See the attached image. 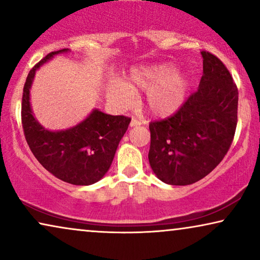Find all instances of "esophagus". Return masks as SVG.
<instances>
[{
	"mask_svg": "<svg viewBox=\"0 0 260 260\" xmlns=\"http://www.w3.org/2000/svg\"><path fill=\"white\" fill-rule=\"evenodd\" d=\"M138 125H141V122L138 119H136V118H133L131 119V122H130V126L131 127H134V126H138Z\"/></svg>",
	"mask_w": 260,
	"mask_h": 260,
	"instance_id": "obj_1",
	"label": "esophagus"
}]
</instances>
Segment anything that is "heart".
<instances>
[{"label":"heart","mask_w":260,"mask_h":260,"mask_svg":"<svg viewBox=\"0 0 260 260\" xmlns=\"http://www.w3.org/2000/svg\"><path fill=\"white\" fill-rule=\"evenodd\" d=\"M189 87L187 73L176 71L173 62H159L134 69L127 83L115 80L108 94L119 104H127L135 97V91H145V111L152 117H168L182 108Z\"/></svg>","instance_id":"1"}]
</instances>
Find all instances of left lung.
I'll return each instance as SVG.
<instances>
[{
  "mask_svg": "<svg viewBox=\"0 0 260 260\" xmlns=\"http://www.w3.org/2000/svg\"><path fill=\"white\" fill-rule=\"evenodd\" d=\"M197 92L172 117L149 124V163L162 182L187 186L208 175L225 157L238 122V88L226 66L202 51Z\"/></svg>",
  "mask_w": 260,
  "mask_h": 260,
  "instance_id": "obj_1",
  "label": "left lung"
}]
</instances>
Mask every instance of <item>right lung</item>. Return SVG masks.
<instances>
[{
    "label": "right lung",
    "mask_w": 260,
    "mask_h": 260,
    "mask_svg": "<svg viewBox=\"0 0 260 260\" xmlns=\"http://www.w3.org/2000/svg\"><path fill=\"white\" fill-rule=\"evenodd\" d=\"M69 52L63 48L49 53L30 70L23 87L21 117L27 143L41 166L67 183L88 186L108 173L131 119L93 109L86 118L69 129L49 130L39 123L30 106L35 72L55 55Z\"/></svg>",
    "instance_id": "obj_1"
}]
</instances>
